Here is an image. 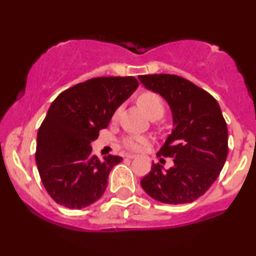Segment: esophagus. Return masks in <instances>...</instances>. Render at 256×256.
I'll return each mask as SVG.
<instances>
[{
	"label": "esophagus",
	"mask_w": 256,
	"mask_h": 256,
	"mask_svg": "<svg viewBox=\"0 0 256 256\" xmlns=\"http://www.w3.org/2000/svg\"><path fill=\"white\" fill-rule=\"evenodd\" d=\"M125 158H130V160H134V158H136L137 156H136V155H132V154H128V155H126Z\"/></svg>",
	"instance_id": "1"
}]
</instances>
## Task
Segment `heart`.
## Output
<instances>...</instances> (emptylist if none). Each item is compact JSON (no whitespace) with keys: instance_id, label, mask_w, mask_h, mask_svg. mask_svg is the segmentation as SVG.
<instances>
[{"instance_id":"obj_1","label":"heart","mask_w":256,"mask_h":256,"mask_svg":"<svg viewBox=\"0 0 256 256\" xmlns=\"http://www.w3.org/2000/svg\"><path fill=\"white\" fill-rule=\"evenodd\" d=\"M137 104L146 114L152 119L161 118L164 113V102L158 94L154 92H143L138 95ZM148 138L137 134H128L122 138V146L131 152H140L148 144Z\"/></svg>"}]
</instances>
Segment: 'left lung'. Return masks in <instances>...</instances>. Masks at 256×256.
<instances>
[{
	"mask_svg": "<svg viewBox=\"0 0 256 256\" xmlns=\"http://www.w3.org/2000/svg\"><path fill=\"white\" fill-rule=\"evenodd\" d=\"M138 80L167 101L173 116V130L158 154L173 158V167L152 163L140 186L164 204L194 202L216 181L228 156V128L220 104L180 76L158 74Z\"/></svg>",
	"mask_w": 256,
	"mask_h": 256,
	"instance_id": "obj_1",
	"label": "left lung"
}]
</instances>
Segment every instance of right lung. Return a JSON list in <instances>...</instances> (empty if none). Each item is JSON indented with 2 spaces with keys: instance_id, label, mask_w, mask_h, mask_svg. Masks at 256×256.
Segmentation results:
<instances>
[{
  "instance_id": "add662e5",
  "label": "right lung",
  "mask_w": 256,
  "mask_h": 256,
  "mask_svg": "<svg viewBox=\"0 0 256 256\" xmlns=\"http://www.w3.org/2000/svg\"><path fill=\"white\" fill-rule=\"evenodd\" d=\"M138 87L134 76L96 78L62 92L36 134V162L45 190L57 204L83 208L101 198L110 172L122 158L92 154L90 143Z\"/></svg>"
}]
</instances>
